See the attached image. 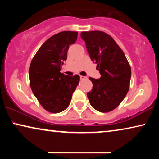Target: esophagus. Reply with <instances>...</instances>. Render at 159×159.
<instances>
[{"label": "esophagus", "mask_w": 159, "mask_h": 159, "mask_svg": "<svg viewBox=\"0 0 159 159\" xmlns=\"http://www.w3.org/2000/svg\"><path fill=\"white\" fill-rule=\"evenodd\" d=\"M84 79H86L85 77H83V76H80V80H84Z\"/></svg>", "instance_id": "1"}]
</instances>
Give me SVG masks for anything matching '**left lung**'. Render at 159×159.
Listing matches in <instances>:
<instances>
[{
    "label": "left lung",
    "mask_w": 159,
    "mask_h": 159,
    "mask_svg": "<svg viewBox=\"0 0 159 159\" xmlns=\"http://www.w3.org/2000/svg\"><path fill=\"white\" fill-rule=\"evenodd\" d=\"M81 38L101 77H90L92 91L87 93L90 105L100 112L111 111L123 101L129 88L131 67L111 36L102 31L81 32Z\"/></svg>",
    "instance_id": "obj_1"
}]
</instances>
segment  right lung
<instances>
[{
    "label": "right lung",
    "instance_id": "add662e5",
    "mask_svg": "<svg viewBox=\"0 0 159 159\" xmlns=\"http://www.w3.org/2000/svg\"><path fill=\"white\" fill-rule=\"evenodd\" d=\"M77 34L73 31L54 34L41 45L30 64L29 77L32 93L43 108L53 114L68 107L79 84V75L60 72L69 45L76 42Z\"/></svg>",
    "mask_w": 159,
    "mask_h": 159
}]
</instances>
